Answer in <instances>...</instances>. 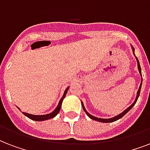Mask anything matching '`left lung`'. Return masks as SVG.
Here are the masks:
<instances>
[{
  "mask_svg": "<svg viewBox=\"0 0 150 150\" xmlns=\"http://www.w3.org/2000/svg\"><path fill=\"white\" fill-rule=\"evenodd\" d=\"M132 50H133V54H135V49L132 47ZM136 60H137V63H138V69H139V71L140 75H141V76H142V72H141V67H140V64H139V60H138V58L136 57ZM142 82H141V84H140V86H139V90H138L137 92V96H136V98H135V100L134 101V103H133L131 105L130 107H128L127 109L125 110H124L121 114H118V115H117V116H115L114 117H112V118H109V119H103V118H98V117H93V115H91V114H89L88 112L86 111V110L85 109V107L84 105H83V103L82 102V108H83V110H84V111L86 112V114L88 115V117H89L90 118L93 119V120H95V121H100V122H103V123H110V122H114V121H117V120H118V119L121 118L122 117L125 115V114H126L127 113H128L129 110H130L133 107V106L135 104V103L137 102V100L138 98H139V94H140V91H141V87H142Z\"/></svg>",
  "mask_w": 150,
  "mask_h": 150,
  "instance_id": "8db88e82",
  "label": "left lung"
}]
</instances>
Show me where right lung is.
<instances>
[{"label": "right lung", "instance_id": "add662e5", "mask_svg": "<svg viewBox=\"0 0 150 150\" xmlns=\"http://www.w3.org/2000/svg\"><path fill=\"white\" fill-rule=\"evenodd\" d=\"M68 89H69V87H68L67 89H65V91L64 93V95L62 96V98L60 100V102H59L58 105H57V107H56V109L54 110V111L50 113V114H44V115H33V114H27V113H25V112H22L24 115H25L26 117H28L29 118L32 119V120H33V121H45V120H48V119L53 118L54 117L56 116L57 114H58L59 111H60V110H61V103H62V101H63L64 98L65 97L66 93H67V92H68ZM19 109V108H18Z\"/></svg>", "mask_w": 150, "mask_h": 150}]
</instances>
